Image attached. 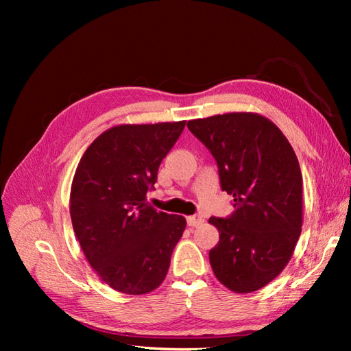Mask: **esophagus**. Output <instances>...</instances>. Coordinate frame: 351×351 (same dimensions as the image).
Returning <instances> with one entry per match:
<instances>
[{"label":"esophagus","mask_w":351,"mask_h":351,"mask_svg":"<svg viewBox=\"0 0 351 351\" xmlns=\"http://www.w3.org/2000/svg\"><path fill=\"white\" fill-rule=\"evenodd\" d=\"M204 223V219L200 217L199 214H195V215H190V217H187V225L191 226V228H196L199 225H202Z\"/></svg>","instance_id":"obj_1"}]
</instances>
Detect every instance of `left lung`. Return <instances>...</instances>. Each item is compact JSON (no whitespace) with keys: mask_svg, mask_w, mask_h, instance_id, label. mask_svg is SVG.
Instances as JSON below:
<instances>
[{"mask_svg":"<svg viewBox=\"0 0 351 351\" xmlns=\"http://www.w3.org/2000/svg\"><path fill=\"white\" fill-rule=\"evenodd\" d=\"M219 167L234 213L211 217L220 240L213 271L235 293H252L278 276L302 232V171L282 131L264 116L228 113L187 123Z\"/></svg>","mask_w":351,"mask_h":351,"instance_id":"8db88e82","label":"left lung"}]
</instances>
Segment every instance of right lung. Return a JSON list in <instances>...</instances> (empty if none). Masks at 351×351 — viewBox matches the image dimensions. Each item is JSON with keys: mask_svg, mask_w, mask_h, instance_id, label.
Listing matches in <instances>:
<instances>
[{"mask_svg": "<svg viewBox=\"0 0 351 351\" xmlns=\"http://www.w3.org/2000/svg\"><path fill=\"white\" fill-rule=\"evenodd\" d=\"M185 122L119 125L81 156L71 189V219L81 249L108 287L138 295L161 285L185 229L182 215L146 202L161 161Z\"/></svg>", "mask_w": 351, "mask_h": 351, "instance_id": "add662e5", "label": "right lung"}]
</instances>
